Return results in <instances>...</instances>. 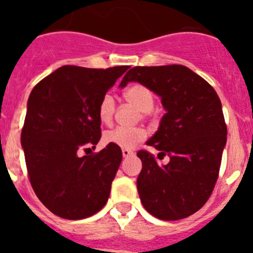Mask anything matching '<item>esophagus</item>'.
I'll return each instance as SVG.
<instances>
[{
    "instance_id": "1",
    "label": "esophagus",
    "mask_w": 253,
    "mask_h": 253,
    "mask_svg": "<svg viewBox=\"0 0 253 253\" xmlns=\"http://www.w3.org/2000/svg\"><path fill=\"white\" fill-rule=\"evenodd\" d=\"M122 153H123V157L126 158V157H129V156H133L134 152L130 151V149H123Z\"/></svg>"
}]
</instances>
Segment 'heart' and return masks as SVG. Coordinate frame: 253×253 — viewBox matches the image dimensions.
<instances>
[{
  "label": "heart",
  "instance_id": "heart-1",
  "mask_svg": "<svg viewBox=\"0 0 253 253\" xmlns=\"http://www.w3.org/2000/svg\"><path fill=\"white\" fill-rule=\"evenodd\" d=\"M124 99L129 104L134 105L138 110L142 113H148L152 110L154 104L153 93L149 88L139 84H134L124 91ZM114 113H115V100L110 93H106L100 100L99 107H97V116L100 122L104 124H109L113 120ZM146 137V133L142 129H128V128H115L107 130L104 133V142L110 146L120 147L123 149H131L139 142H142Z\"/></svg>",
  "mask_w": 253,
  "mask_h": 253
}]
</instances>
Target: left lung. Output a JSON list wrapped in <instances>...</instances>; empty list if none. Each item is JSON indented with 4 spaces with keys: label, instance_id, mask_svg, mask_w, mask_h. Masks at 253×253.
Segmentation results:
<instances>
[{
    "label": "left lung",
    "instance_id": "obj_1",
    "mask_svg": "<svg viewBox=\"0 0 253 253\" xmlns=\"http://www.w3.org/2000/svg\"><path fill=\"white\" fill-rule=\"evenodd\" d=\"M139 82L161 97L166 114L147 142L158 156L139 151L142 171L137 180L144 209L162 220H178L196 213L211 195L218 180L227 125L222 102L204 78L181 64L134 67L120 87Z\"/></svg>",
    "mask_w": 253,
    "mask_h": 253
}]
</instances>
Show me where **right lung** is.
Masks as SVG:
<instances>
[{
	"mask_svg": "<svg viewBox=\"0 0 253 253\" xmlns=\"http://www.w3.org/2000/svg\"><path fill=\"white\" fill-rule=\"evenodd\" d=\"M129 68L63 66L43 78L28 100L21 146L30 184L51 213L77 220L106 204L122 162L120 147L91 151L101 138L100 100Z\"/></svg>",
	"mask_w": 253,
	"mask_h": 253,
	"instance_id": "obj_1",
	"label": "right lung"
}]
</instances>
